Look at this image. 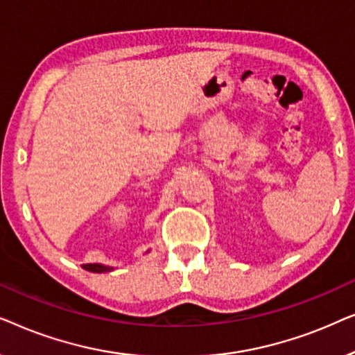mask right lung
Returning <instances> with one entry per match:
<instances>
[{
	"label": "right lung",
	"instance_id": "1",
	"mask_svg": "<svg viewBox=\"0 0 355 355\" xmlns=\"http://www.w3.org/2000/svg\"><path fill=\"white\" fill-rule=\"evenodd\" d=\"M84 266L85 270H89V271H94V273H105V271H110L111 268L110 266H103V265H98V263H87V265H82Z\"/></svg>",
	"mask_w": 355,
	"mask_h": 355
}]
</instances>
